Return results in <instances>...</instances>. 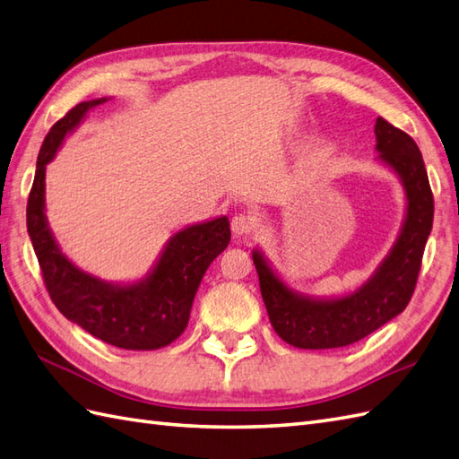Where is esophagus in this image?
<instances>
[{
  "label": "esophagus",
  "instance_id": "1",
  "mask_svg": "<svg viewBox=\"0 0 459 459\" xmlns=\"http://www.w3.org/2000/svg\"><path fill=\"white\" fill-rule=\"evenodd\" d=\"M230 229L234 232V237H250L254 229H255V225H254V219L250 215L238 213V215L232 217Z\"/></svg>",
  "mask_w": 459,
  "mask_h": 459
}]
</instances>
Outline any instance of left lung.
<instances>
[{
	"label": "left lung",
	"instance_id": "8db88e82",
	"mask_svg": "<svg viewBox=\"0 0 459 459\" xmlns=\"http://www.w3.org/2000/svg\"><path fill=\"white\" fill-rule=\"evenodd\" d=\"M374 134L378 160L395 172L407 205L395 244L367 283L343 297H310L290 289L262 250L252 252L269 322L292 347L335 349L357 343L402 314L413 297L434 217L429 176L417 143L405 132L378 117Z\"/></svg>",
	"mask_w": 459,
	"mask_h": 459
}]
</instances>
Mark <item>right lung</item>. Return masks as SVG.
<instances>
[{
    "label": "right lung",
    "mask_w": 459,
    "mask_h": 459,
    "mask_svg": "<svg viewBox=\"0 0 459 459\" xmlns=\"http://www.w3.org/2000/svg\"><path fill=\"white\" fill-rule=\"evenodd\" d=\"M107 100L77 104L44 137L27 204V230L50 299L69 322L108 345L152 351L170 345L186 330L207 267L230 242L229 219L217 217L174 232L151 272L134 283H108L69 260L46 219V164L87 112Z\"/></svg>",
    "instance_id": "right-lung-1"
}]
</instances>
